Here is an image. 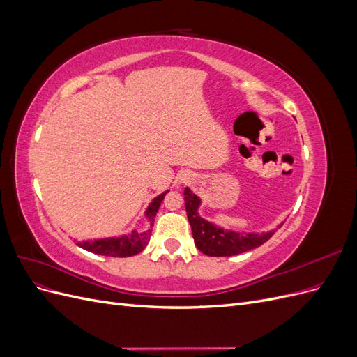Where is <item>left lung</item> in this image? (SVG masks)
Wrapping results in <instances>:
<instances>
[{
  "label": "left lung",
  "instance_id": "1",
  "mask_svg": "<svg viewBox=\"0 0 357 357\" xmlns=\"http://www.w3.org/2000/svg\"><path fill=\"white\" fill-rule=\"evenodd\" d=\"M185 201H186V213L192 228V235L198 250L207 256H234L240 255L247 250H252L259 245L266 243L274 232L266 234H236V232H225L220 228H215L210 222L201 219L198 215L199 198L192 193L190 189H185Z\"/></svg>",
  "mask_w": 357,
  "mask_h": 357
}]
</instances>
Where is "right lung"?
<instances>
[{"label": "right lung", "mask_w": 357, "mask_h": 357, "mask_svg": "<svg viewBox=\"0 0 357 357\" xmlns=\"http://www.w3.org/2000/svg\"><path fill=\"white\" fill-rule=\"evenodd\" d=\"M167 192L162 193V195L156 197L153 202L149 205L146 211V218L150 220V225L153 226L155 215L160 207L162 199L165 198ZM150 235H152V229L137 232L134 231L131 235L121 236V238H107V240H96V241H83L77 243L82 248L96 255H104V256H112V257H126V256H134L138 255L143 248L147 245Z\"/></svg>", "instance_id": "1"}]
</instances>
